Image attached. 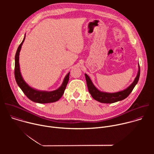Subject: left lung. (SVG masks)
I'll return each instance as SVG.
<instances>
[{
  "label": "left lung",
  "instance_id": "obj_1",
  "mask_svg": "<svg viewBox=\"0 0 154 154\" xmlns=\"http://www.w3.org/2000/svg\"><path fill=\"white\" fill-rule=\"evenodd\" d=\"M85 75V78H86L89 93H90V94L91 95L93 98L101 103H112L116 102L118 101L122 100L125 99L126 97H127L128 96V95L131 93V92L132 91V90L134 88V87L138 83L139 78H140V68L139 66L138 74H137L134 82L125 90H124L122 91H119V92L115 93H103V92L100 91L94 86V85H93L91 79L88 77V75L86 74Z\"/></svg>",
  "mask_w": 154,
  "mask_h": 154
}]
</instances>
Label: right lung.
<instances>
[{
	"label": "right lung",
	"instance_id": "add662e5",
	"mask_svg": "<svg viewBox=\"0 0 154 154\" xmlns=\"http://www.w3.org/2000/svg\"><path fill=\"white\" fill-rule=\"evenodd\" d=\"M26 36L24 37L23 41L20 44L19 46L16 55H15V66H14V77L16 81L17 84L20 87V88L23 91L25 95L31 100L39 103H52L58 100L61 96H63L66 87L69 79V72L65 77L63 82L61 86L58 89L50 92L47 91H40L33 89L32 88L29 86L23 80L22 75L20 74V69H19V52L22 47V45L24 41Z\"/></svg>",
	"mask_w": 154,
	"mask_h": 154
}]
</instances>
